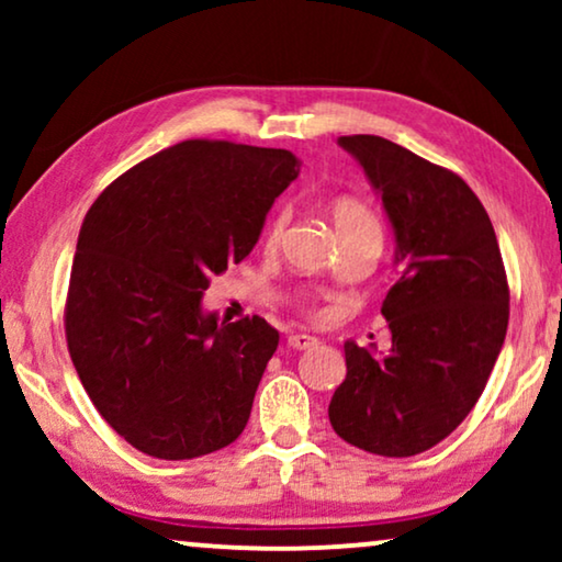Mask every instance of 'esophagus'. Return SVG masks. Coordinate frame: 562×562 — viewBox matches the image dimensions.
I'll list each match as a JSON object with an SVG mask.
<instances>
[{
    "instance_id": "34e87169",
    "label": "esophagus",
    "mask_w": 562,
    "mask_h": 562,
    "mask_svg": "<svg viewBox=\"0 0 562 562\" xmlns=\"http://www.w3.org/2000/svg\"><path fill=\"white\" fill-rule=\"evenodd\" d=\"M289 348H294V350H310V348H314V345H317V337H312V335H304V333H294V335H289Z\"/></svg>"
}]
</instances>
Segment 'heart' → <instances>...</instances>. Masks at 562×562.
<instances>
[{
    "label": "heart",
    "instance_id": "obj_1",
    "mask_svg": "<svg viewBox=\"0 0 562 562\" xmlns=\"http://www.w3.org/2000/svg\"><path fill=\"white\" fill-rule=\"evenodd\" d=\"M329 212H333V225L340 237L356 235V233H379L381 235V227H379V222H375L373 212L368 210L363 202H358V199H350V196L335 199L333 210ZM283 227H286V212H276L266 227V248H276V245L281 243Z\"/></svg>",
    "mask_w": 562,
    "mask_h": 562
}]
</instances>
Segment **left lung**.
<instances>
[{"label":"left lung","instance_id":"1","mask_svg":"<svg viewBox=\"0 0 562 562\" xmlns=\"http://www.w3.org/2000/svg\"><path fill=\"white\" fill-rule=\"evenodd\" d=\"M337 143L379 191L402 273L381 306L391 350L345 342L348 375L329 422L360 450L409 458L445 440L486 389L509 325V283L494 225L458 173L379 135Z\"/></svg>","mask_w":562,"mask_h":562}]
</instances>
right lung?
Masks as SVG:
<instances>
[{
    "mask_svg": "<svg viewBox=\"0 0 562 562\" xmlns=\"http://www.w3.org/2000/svg\"><path fill=\"white\" fill-rule=\"evenodd\" d=\"M294 153L183 140L106 187L83 217L66 342L91 404L145 456L191 460L235 442L279 333L202 310L212 276L256 248Z\"/></svg>",
    "mask_w": 562,
    "mask_h": 562,
    "instance_id": "add662e5",
    "label": "right lung"
}]
</instances>
